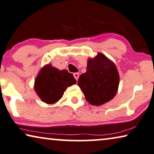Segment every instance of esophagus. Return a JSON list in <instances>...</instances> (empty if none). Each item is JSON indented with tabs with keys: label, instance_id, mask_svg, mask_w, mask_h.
Returning a JSON list of instances; mask_svg holds the SVG:
<instances>
[{
	"label": "esophagus",
	"instance_id": "obj_1",
	"mask_svg": "<svg viewBox=\"0 0 154 154\" xmlns=\"http://www.w3.org/2000/svg\"><path fill=\"white\" fill-rule=\"evenodd\" d=\"M73 76H74L75 80H76V81H77L78 79H79V73H78V72H75V73H74V74H73Z\"/></svg>",
	"mask_w": 154,
	"mask_h": 154
}]
</instances>
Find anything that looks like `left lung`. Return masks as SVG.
<instances>
[{
  "label": "left lung",
  "instance_id": "1",
  "mask_svg": "<svg viewBox=\"0 0 154 154\" xmlns=\"http://www.w3.org/2000/svg\"><path fill=\"white\" fill-rule=\"evenodd\" d=\"M77 84L88 103L101 105L116 95L119 75L115 65L99 53L88 60L86 72L80 75Z\"/></svg>",
  "mask_w": 154,
  "mask_h": 154
}]
</instances>
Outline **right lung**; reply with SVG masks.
<instances>
[{
    "label": "right lung",
    "mask_w": 154,
    "mask_h": 154,
    "mask_svg": "<svg viewBox=\"0 0 154 154\" xmlns=\"http://www.w3.org/2000/svg\"><path fill=\"white\" fill-rule=\"evenodd\" d=\"M76 83L72 74L47 65L40 71L35 82V90L45 103H55L62 98L68 86Z\"/></svg>",
    "instance_id": "obj_1"
}]
</instances>
